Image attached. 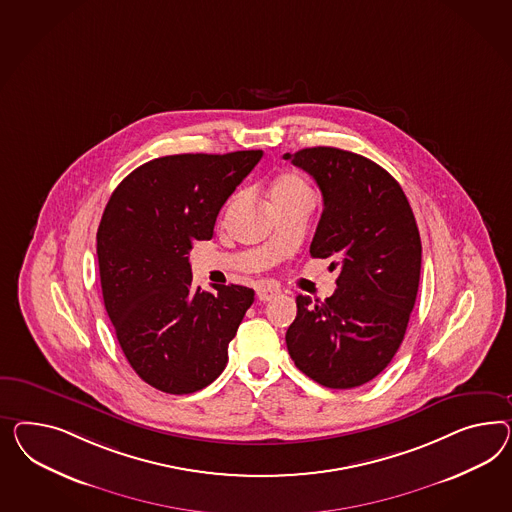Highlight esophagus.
I'll return each instance as SVG.
<instances>
[{"instance_id": "1", "label": "esophagus", "mask_w": 512, "mask_h": 512, "mask_svg": "<svg viewBox=\"0 0 512 512\" xmlns=\"http://www.w3.org/2000/svg\"><path fill=\"white\" fill-rule=\"evenodd\" d=\"M281 294V289L274 285V283H264L261 285L259 289H257V298L261 300V302H268V300H272V298H276Z\"/></svg>"}]
</instances>
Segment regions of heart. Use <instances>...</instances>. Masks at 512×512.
I'll return each instance as SVG.
<instances>
[{
    "mask_svg": "<svg viewBox=\"0 0 512 512\" xmlns=\"http://www.w3.org/2000/svg\"><path fill=\"white\" fill-rule=\"evenodd\" d=\"M300 195H311V188L305 182L304 177L296 175V173H287L281 175L272 186V199L281 201V199H292V197H300ZM240 199V194L233 195L227 203V208L233 207L236 201Z\"/></svg>",
    "mask_w": 512,
    "mask_h": 512,
    "instance_id": "heart-1",
    "label": "heart"
}]
</instances>
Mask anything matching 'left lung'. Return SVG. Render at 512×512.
Wrapping results in <instances>:
<instances>
[{
  "instance_id": "obj_1",
  "label": "left lung",
  "mask_w": 512,
  "mask_h": 512,
  "mask_svg": "<svg viewBox=\"0 0 512 512\" xmlns=\"http://www.w3.org/2000/svg\"><path fill=\"white\" fill-rule=\"evenodd\" d=\"M317 180L324 210L309 253L339 268L324 302L298 296L285 341L320 386L350 389L382 373L401 346L421 276V238L401 184L356 152L283 154Z\"/></svg>"
}]
</instances>
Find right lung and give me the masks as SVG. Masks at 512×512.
I'll list each match as a JSON object with an SVG mask.
<instances>
[{"instance_id":"obj_1","label":"right lung","mask_w":512,"mask_h":512,"mask_svg":"<svg viewBox=\"0 0 512 512\" xmlns=\"http://www.w3.org/2000/svg\"><path fill=\"white\" fill-rule=\"evenodd\" d=\"M263 151L173 154L134 169L98 225L102 298L117 341L143 382L171 395L212 384L255 300L242 285L194 287L188 253L210 240L223 203Z\"/></svg>"}]
</instances>
